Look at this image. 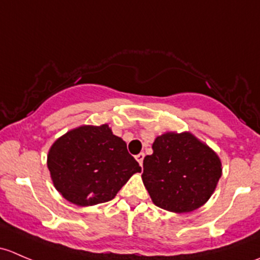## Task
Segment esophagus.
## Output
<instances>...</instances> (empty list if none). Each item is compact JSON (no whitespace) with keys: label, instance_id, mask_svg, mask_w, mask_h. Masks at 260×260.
I'll use <instances>...</instances> for the list:
<instances>
[{"label":"esophagus","instance_id":"obj_1","mask_svg":"<svg viewBox=\"0 0 260 260\" xmlns=\"http://www.w3.org/2000/svg\"><path fill=\"white\" fill-rule=\"evenodd\" d=\"M143 158H145V153H142V152H141V153H138L137 156H136V159H137L138 164H140L141 166L143 165Z\"/></svg>","mask_w":260,"mask_h":260}]
</instances>
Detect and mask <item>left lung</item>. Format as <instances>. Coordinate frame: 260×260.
Wrapping results in <instances>:
<instances>
[{
    "mask_svg": "<svg viewBox=\"0 0 260 260\" xmlns=\"http://www.w3.org/2000/svg\"><path fill=\"white\" fill-rule=\"evenodd\" d=\"M143 159L142 180L152 201L174 212H190L209 200L221 177L217 154L191 133H166Z\"/></svg>",
    "mask_w": 260,
    "mask_h": 260,
    "instance_id": "1",
    "label": "left lung"
}]
</instances>
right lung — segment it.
Returning <instances> with one entry per match:
<instances>
[{
    "label": "right lung",
    "instance_id": "right-lung-1",
    "mask_svg": "<svg viewBox=\"0 0 260 260\" xmlns=\"http://www.w3.org/2000/svg\"><path fill=\"white\" fill-rule=\"evenodd\" d=\"M48 167L56 190L79 206L111 201L141 172L124 141L107 124L83 125L60 137L50 148Z\"/></svg>",
    "mask_w": 260,
    "mask_h": 260
}]
</instances>
